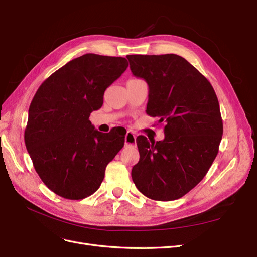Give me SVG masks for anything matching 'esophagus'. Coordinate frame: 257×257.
<instances>
[{
    "mask_svg": "<svg viewBox=\"0 0 257 257\" xmlns=\"http://www.w3.org/2000/svg\"><path fill=\"white\" fill-rule=\"evenodd\" d=\"M136 140H137L136 135L131 130H128L126 136H125V145L126 146L127 145H135L136 144Z\"/></svg>",
    "mask_w": 257,
    "mask_h": 257,
    "instance_id": "obj_1",
    "label": "esophagus"
}]
</instances>
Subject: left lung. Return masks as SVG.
Returning <instances> with one entry per match:
<instances>
[{
    "label": "left lung",
    "mask_w": 257,
    "mask_h": 257,
    "mask_svg": "<svg viewBox=\"0 0 257 257\" xmlns=\"http://www.w3.org/2000/svg\"><path fill=\"white\" fill-rule=\"evenodd\" d=\"M132 74L149 87L146 113L164 121L163 141L137 138L140 161L131 177L139 191L158 201L183 197L204 178L223 134L216 93L183 57L128 55Z\"/></svg>",
    "instance_id": "left-lung-1"
}]
</instances>
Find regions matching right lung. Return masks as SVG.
<instances>
[{"mask_svg":"<svg viewBox=\"0 0 257 257\" xmlns=\"http://www.w3.org/2000/svg\"><path fill=\"white\" fill-rule=\"evenodd\" d=\"M128 68L122 57L85 54L46 78L28 109L25 145L42 182L70 200L94 194L125 144V128L109 134L91 123L103 93Z\"/></svg>","mask_w":257,"mask_h":257,"instance_id":"right-lung-1","label":"right lung"}]
</instances>
